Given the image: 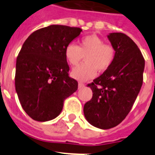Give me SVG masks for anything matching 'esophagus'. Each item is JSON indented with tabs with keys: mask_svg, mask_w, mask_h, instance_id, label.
Segmentation results:
<instances>
[{
	"mask_svg": "<svg viewBox=\"0 0 155 155\" xmlns=\"http://www.w3.org/2000/svg\"><path fill=\"white\" fill-rule=\"evenodd\" d=\"M85 84L84 83H82V82H79L78 83V88H82V87H84Z\"/></svg>",
	"mask_w": 155,
	"mask_h": 155,
	"instance_id": "obj_1",
	"label": "esophagus"
}]
</instances>
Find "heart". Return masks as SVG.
I'll return each mask as SVG.
<instances>
[{"label": "heart", "mask_w": 155, "mask_h": 155, "mask_svg": "<svg viewBox=\"0 0 155 155\" xmlns=\"http://www.w3.org/2000/svg\"><path fill=\"white\" fill-rule=\"evenodd\" d=\"M78 46L70 43L65 48V57L71 66H76L85 59V62L71 71V77L81 81L93 78L97 71L103 73L113 64L116 57L114 46L105 43L98 35H84L79 40Z\"/></svg>", "instance_id": "heart-1"}]
</instances>
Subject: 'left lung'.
Wrapping results in <instances>:
<instances>
[{"instance_id":"1","label":"left lung","mask_w":155,"mask_h":155,"mask_svg":"<svg viewBox=\"0 0 155 155\" xmlns=\"http://www.w3.org/2000/svg\"><path fill=\"white\" fill-rule=\"evenodd\" d=\"M114 46L113 64L88 86L92 98L84 106L87 122L100 129L119 125L130 112L143 84L145 61L141 52L124 33L108 35Z\"/></svg>"}]
</instances>
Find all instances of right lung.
<instances>
[{
	"label": "right lung",
	"instance_id": "right-lung-1",
	"mask_svg": "<svg viewBox=\"0 0 155 155\" xmlns=\"http://www.w3.org/2000/svg\"><path fill=\"white\" fill-rule=\"evenodd\" d=\"M81 28L52 25L25 41L16 61L15 89L25 112L34 120L49 121L63 109L64 100L78 90L68 76L65 48Z\"/></svg>",
	"mask_w": 155,
	"mask_h": 155
}]
</instances>
